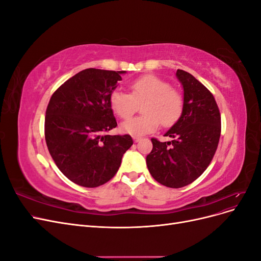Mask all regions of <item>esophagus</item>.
<instances>
[{
    "label": "esophagus",
    "mask_w": 261,
    "mask_h": 261,
    "mask_svg": "<svg viewBox=\"0 0 261 261\" xmlns=\"http://www.w3.org/2000/svg\"><path fill=\"white\" fill-rule=\"evenodd\" d=\"M133 139H134V141H135V143H138V141H139L141 138H140V137H137V136H134Z\"/></svg>",
    "instance_id": "obj_1"
}]
</instances>
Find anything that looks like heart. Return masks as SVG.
Here are the masks:
<instances>
[{"label": "heart", "mask_w": 261, "mask_h": 261, "mask_svg": "<svg viewBox=\"0 0 261 261\" xmlns=\"http://www.w3.org/2000/svg\"><path fill=\"white\" fill-rule=\"evenodd\" d=\"M128 92L115 89L109 97L112 112L120 118H128L137 105L143 113L121 125V130L132 136H144L154 132L161 123L163 127L174 125L184 111V97L161 77L147 74L128 83Z\"/></svg>", "instance_id": "1"}]
</instances>
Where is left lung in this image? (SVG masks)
<instances>
[{
	"instance_id": "8db88e82",
	"label": "left lung",
	"mask_w": 261,
	"mask_h": 261,
	"mask_svg": "<svg viewBox=\"0 0 261 261\" xmlns=\"http://www.w3.org/2000/svg\"><path fill=\"white\" fill-rule=\"evenodd\" d=\"M176 76L184 88V111L165 133L173 140L161 143L151 138L147 158L150 174L167 187L180 188L193 183L215 155L221 135V115L213 94L183 69Z\"/></svg>"
}]
</instances>
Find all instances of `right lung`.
I'll list each match as a JSON object with an SVG mask.
<instances>
[{
    "label": "right lung",
    "instance_id": "right-lung-1",
    "mask_svg": "<svg viewBox=\"0 0 261 261\" xmlns=\"http://www.w3.org/2000/svg\"><path fill=\"white\" fill-rule=\"evenodd\" d=\"M122 72L87 68L54 91L44 137L59 170L73 183L98 187L111 179L133 145L129 135H107L117 123L109 97Z\"/></svg>",
    "mask_w": 261,
    "mask_h": 261
}]
</instances>
